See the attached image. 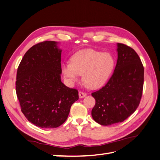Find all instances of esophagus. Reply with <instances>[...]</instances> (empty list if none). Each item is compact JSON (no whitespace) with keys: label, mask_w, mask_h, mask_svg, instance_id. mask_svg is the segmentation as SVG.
Masks as SVG:
<instances>
[{"label":"esophagus","mask_w":160,"mask_h":160,"mask_svg":"<svg viewBox=\"0 0 160 160\" xmlns=\"http://www.w3.org/2000/svg\"><path fill=\"white\" fill-rule=\"evenodd\" d=\"M87 95V94L85 93H84V92H82V91H80L79 93V98L82 99L85 98V97Z\"/></svg>","instance_id":"1"}]
</instances>
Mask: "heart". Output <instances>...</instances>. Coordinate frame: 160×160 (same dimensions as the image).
Returning <instances> with one entry per match:
<instances>
[{
	"mask_svg": "<svg viewBox=\"0 0 160 160\" xmlns=\"http://www.w3.org/2000/svg\"><path fill=\"white\" fill-rule=\"evenodd\" d=\"M113 66L114 59L109 53L86 49L72 55L71 62L62 64V72L71 84L75 83L83 75L86 87L98 89L108 80Z\"/></svg>",
	"mask_w": 160,
	"mask_h": 160,
	"instance_id": "1",
	"label": "heart"
}]
</instances>
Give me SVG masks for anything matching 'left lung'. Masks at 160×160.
<instances>
[{
	"label": "left lung",
	"instance_id": "8db88e82",
	"mask_svg": "<svg viewBox=\"0 0 160 160\" xmlns=\"http://www.w3.org/2000/svg\"><path fill=\"white\" fill-rule=\"evenodd\" d=\"M118 61L106 85L91 93L95 105L91 115L97 123L110 125L124 120L139 105L143 86L144 69L132 48L118 43Z\"/></svg>",
	"mask_w": 160,
	"mask_h": 160
}]
</instances>
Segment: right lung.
I'll return each instance as SVG.
<instances>
[{
	"mask_svg": "<svg viewBox=\"0 0 160 160\" xmlns=\"http://www.w3.org/2000/svg\"><path fill=\"white\" fill-rule=\"evenodd\" d=\"M61 50L55 41H43L28 49L17 72L16 93L21 111L36 126L55 128L68 118L78 91L61 82Z\"/></svg>",
	"mask_w": 160,
	"mask_h": 160,
	"instance_id": "obj_1",
	"label": "right lung"
}]
</instances>
